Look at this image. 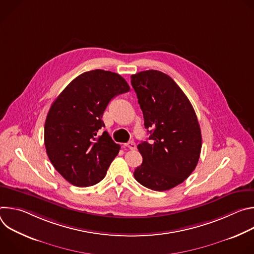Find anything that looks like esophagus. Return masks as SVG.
Returning <instances> with one entry per match:
<instances>
[{
    "label": "esophagus",
    "instance_id": "1",
    "mask_svg": "<svg viewBox=\"0 0 254 254\" xmlns=\"http://www.w3.org/2000/svg\"><path fill=\"white\" fill-rule=\"evenodd\" d=\"M126 147H127V148H128L129 150H134V149H135V143H134V141L129 140L128 142H127V143H126Z\"/></svg>",
    "mask_w": 254,
    "mask_h": 254
}]
</instances>
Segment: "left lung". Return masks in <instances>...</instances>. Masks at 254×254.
Segmentation results:
<instances>
[{"mask_svg": "<svg viewBox=\"0 0 254 254\" xmlns=\"http://www.w3.org/2000/svg\"><path fill=\"white\" fill-rule=\"evenodd\" d=\"M130 78L150 133L149 141L137 146L142 163L133 176L151 190H170L198 164L202 136L197 116L183 90L163 72L146 70Z\"/></svg>", "mask_w": 254, "mask_h": 254, "instance_id": "1", "label": "left lung"}]
</instances>
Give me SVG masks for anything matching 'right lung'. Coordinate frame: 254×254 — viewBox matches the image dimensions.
<instances>
[{
  "label": "right lung",
  "instance_id": "add662e5",
  "mask_svg": "<svg viewBox=\"0 0 254 254\" xmlns=\"http://www.w3.org/2000/svg\"><path fill=\"white\" fill-rule=\"evenodd\" d=\"M129 86L120 74L95 69L72 80L52 103L44 127L46 153L56 171L72 185L99 183L120 152L104 127L102 115Z\"/></svg>",
  "mask_w": 254,
  "mask_h": 254
}]
</instances>
